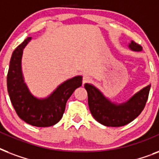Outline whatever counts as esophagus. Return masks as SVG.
<instances>
[{
  "instance_id": "34e87169",
  "label": "esophagus",
  "mask_w": 159,
  "mask_h": 159,
  "mask_svg": "<svg viewBox=\"0 0 159 159\" xmlns=\"http://www.w3.org/2000/svg\"><path fill=\"white\" fill-rule=\"evenodd\" d=\"M91 81V77L89 76H87V75H84L83 77H82V83L85 84V83H87V82H89Z\"/></svg>"
}]
</instances>
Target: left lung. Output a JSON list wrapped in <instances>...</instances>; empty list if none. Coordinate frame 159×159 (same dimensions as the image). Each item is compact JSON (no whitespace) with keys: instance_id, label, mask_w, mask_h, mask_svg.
<instances>
[{"instance_id":"obj_1","label":"left lung","mask_w":159,"mask_h":159,"mask_svg":"<svg viewBox=\"0 0 159 159\" xmlns=\"http://www.w3.org/2000/svg\"><path fill=\"white\" fill-rule=\"evenodd\" d=\"M129 47L134 51H141L142 47L132 41ZM150 85L136 93L128 102L123 104L111 103L92 85L85 84L88 96V106L92 116L102 125L120 127L130 123L140 115L148 98Z\"/></svg>"}]
</instances>
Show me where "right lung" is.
I'll use <instances>...</instances> for the list:
<instances>
[{
  "mask_svg": "<svg viewBox=\"0 0 159 159\" xmlns=\"http://www.w3.org/2000/svg\"><path fill=\"white\" fill-rule=\"evenodd\" d=\"M30 40L31 37H28L12 53L7 73V90L11 104L21 120L36 127H48L61 120L67 100L82 86V77L77 76L64 82L45 99L34 97L24 82L21 72L23 49Z\"/></svg>",
  "mask_w": 159,
  "mask_h": 159,
  "instance_id": "add662e5",
  "label": "right lung"
}]
</instances>
